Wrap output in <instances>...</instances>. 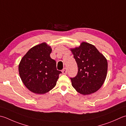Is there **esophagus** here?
Segmentation results:
<instances>
[{"mask_svg":"<svg viewBox=\"0 0 126 126\" xmlns=\"http://www.w3.org/2000/svg\"><path fill=\"white\" fill-rule=\"evenodd\" d=\"M62 72L63 74H67V72H68L67 68H63V69L62 70Z\"/></svg>","mask_w":126,"mask_h":126,"instance_id":"1","label":"esophagus"}]
</instances>
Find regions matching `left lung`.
Returning <instances> with one entry per match:
<instances>
[{"label": "left lung", "mask_w": 126, "mask_h": 126, "mask_svg": "<svg viewBox=\"0 0 126 126\" xmlns=\"http://www.w3.org/2000/svg\"><path fill=\"white\" fill-rule=\"evenodd\" d=\"M71 51L78 67L77 75L70 78L73 87L83 95L95 92L107 77V59L94 45L85 42Z\"/></svg>", "instance_id": "8db88e82"}]
</instances>
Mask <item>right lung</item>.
Returning a JSON list of instances; mask_svg holds the SVG:
<instances>
[{
  "mask_svg": "<svg viewBox=\"0 0 126 126\" xmlns=\"http://www.w3.org/2000/svg\"><path fill=\"white\" fill-rule=\"evenodd\" d=\"M52 49L43 43L33 47L19 63L18 71L22 82L31 92L44 94L56 85L62 72L57 70L56 61L50 57Z\"/></svg>",
  "mask_w": 126,
  "mask_h": 126,
  "instance_id": "right-lung-1",
  "label": "right lung"
}]
</instances>
